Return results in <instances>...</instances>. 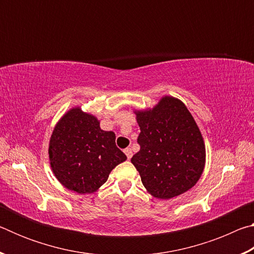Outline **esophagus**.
I'll use <instances>...</instances> for the list:
<instances>
[{"label": "esophagus", "mask_w": 254, "mask_h": 254, "mask_svg": "<svg viewBox=\"0 0 254 254\" xmlns=\"http://www.w3.org/2000/svg\"><path fill=\"white\" fill-rule=\"evenodd\" d=\"M124 153H126V156H127V158L128 159V160H130V159L132 158V156H133V153H132V150L130 149V148H127V149H124Z\"/></svg>", "instance_id": "34e87169"}]
</instances>
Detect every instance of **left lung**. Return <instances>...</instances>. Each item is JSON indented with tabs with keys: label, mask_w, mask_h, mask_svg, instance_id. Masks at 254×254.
I'll use <instances>...</instances> for the list:
<instances>
[{
	"label": "left lung",
	"mask_w": 254,
	"mask_h": 254,
	"mask_svg": "<svg viewBox=\"0 0 254 254\" xmlns=\"http://www.w3.org/2000/svg\"><path fill=\"white\" fill-rule=\"evenodd\" d=\"M140 151L131 162L153 197L169 199L195 186L204 170L205 145L187 107L165 96L152 110L136 112Z\"/></svg>",
	"instance_id": "8db88e82"
}]
</instances>
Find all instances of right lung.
Returning <instances> with one entry per match:
<instances>
[{
	"mask_svg": "<svg viewBox=\"0 0 254 254\" xmlns=\"http://www.w3.org/2000/svg\"><path fill=\"white\" fill-rule=\"evenodd\" d=\"M54 174L64 186L91 194L106 183L112 169L127 160L112 131H103L95 117L72 109L56 126L49 143Z\"/></svg>",
	"mask_w": 254,
	"mask_h": 254,
	"instance_id": "add662e5",
	"label": "right lung"
}]
</instances>
